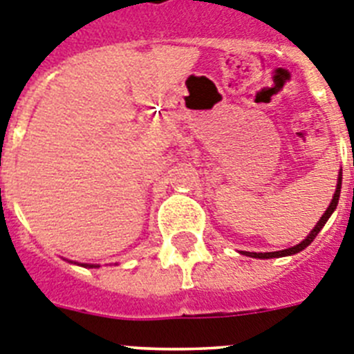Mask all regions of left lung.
I'll use <instances>...</instances> for the list:
<instances>
[{
	"mask_svg": "<svg viewBox=\"0 0 354 354\" xmlns=\"http://www.w3.org/2000/svg\"><path fill=\"white\" fill-rule=\"evenodd\" d=\"M340 186H342V168H340V174H339V179H337V189L335 193H333V198H331L330 205H328V209L324 211V214L321 216V220L317 221V225H315L314 228H312V232L308 234V236L305 237V239L299 243V245L292 246V248H287V250H280V252H268V253H257V252H243L245 255H248V257H253V259H278V257H287V255H294V253L301 252V250H305L306 246L310 245L312 241L315 239V236H317L319 232H321V228L324 227V223L328 221V218H330L331 214H333V211L337 209V204H339V196H340Z\"/></svg>",
	"mask_w": 354,
	"mask_h": 354,
	"instance_id": "1",
	"label": "left lung"
}]
</instances>
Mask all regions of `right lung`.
Wrapping results in <instances>:
<instances>
[{
    "mask_svg": "<svg viewBox=\"0 0 354 354\" xmlns=\"http://www.w3.org/2000/svg\"><path fill=\"white\" fill-rule=\"evenodd\" d=\"M81 266H84V268H99V266H93V264H81Z\"/></svg>",
    "mask_w": 354,
    "mask_h": 354,
    "instance_id": "add662e5",
    "label": "right lung"
}]
</instances>
